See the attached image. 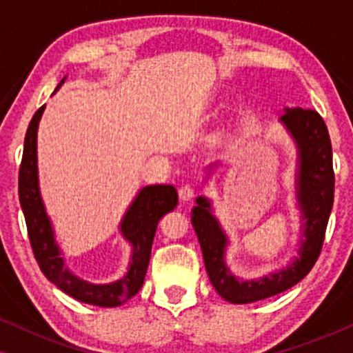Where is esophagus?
Instances as JSON below:
<instances>
[{
    "label": "esophagus",
    "instance_id": "34e87169",
    "mask_svg": "<svg viewBox=\"0 0 353 353\" xmlns=\"http://www.w3.org/2000/svg\"><path fill=\"white\" fill-rule=\"evenodd\" d=\"M194 192H196L194 185H183L180 188V191H178V194H180L181 201H190L192 199V196H194Z\"/></svg>",
    "mask_w": 353,
    "mask_h": 353
}]
</instances>
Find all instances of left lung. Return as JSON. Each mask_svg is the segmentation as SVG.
Listing matches in <instances>:
<instances>
[{
  "label": "left lung",
  "mask_w": 353,
  "mask_h": 353,
  "mask_svg": "<svg viewBox=\"0 0 353 353\" xmlns=\"http://www.w3.org/2000/svg\"><path fill=\"white\" fill-rule=\"evenodd\" d=\"M281 122L296 139L299 146L297 196L303 212V236L299 254L288 268L254 281H239L225 265L226 236L219 221L210 214V202L197 197L191 215V223L199 239L207 274L216 292L233 303H250L288 291L310 273L320 257L327 220L334 202V170L332 148L325 120L316 110L294 108L281 115Z\"/></svg>",
  "instance_id": "left-lung-1"
}]
</instances>
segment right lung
Returning a JSON list of instances; mask_svg holds the SVG:
<instances>
[{
    "label": "right lung",
    "instance_id": "1",
    "mask_svg": "<svg viewBox=\"0 0 353 353\" xmlns=\"http://www.w3.org/2000/svg\"><path fill=\"white\" fill-rule=\"evenodd\" d=\"M64 79L61 80V83ZM61 83L57 85L59 88ZM45 105H41L28 123L21 168H19V201L26 216L27 233L35 255L38 267L52 284L69 294L77 301L99 307H119L130 301L144 283L154 236L157 223L163 215L178 205V192L175 186L154 185L139 191L137 199L130 205L123 216L122 234L133 245L132 263L128 273L119 281L110 284H90L77 278L64 267L51 221L43 207L37 175V128Z\"/></svg>",
    "mask_w": 353,
    "mask_h": 353
}]
</instances>
